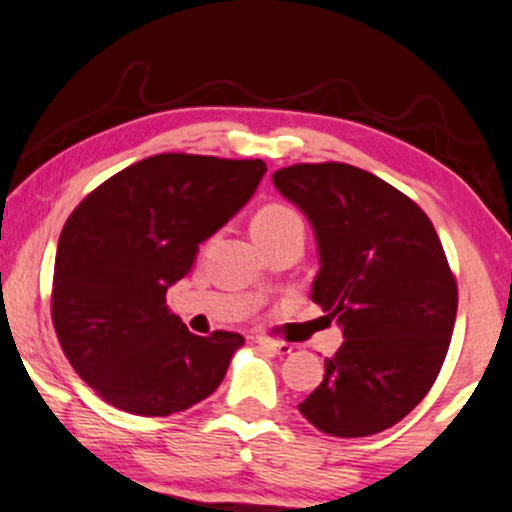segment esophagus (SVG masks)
<instances>
[{
  "instance_id": "obj_1",
  "label": "esophagus",
  "mask_w": 512,
  "mask_h": 512,
  "mask_svg": "<svg viewBox=\"0 0 512 512\" xmlns=\"http://www.w3.org/2000/svg\"><path fill=\"white\" fill-rule=\"evenodd\" d=\"M264 352H271V354H290L293 352V345H288V342H278V340H269V338H262L257 342Z\"/></svg>"
}]
</instances>
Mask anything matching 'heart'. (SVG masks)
I'll return each instance as SVG.
<instances>
[{"label": "heart", "instance_id": "obj_1", "mask_svg": "<svg viewBox=\"0 0 512 512\" xmlns=\"http://www.w3.org/2000/svg\"><path fill=\"white\" fill-rule=\"evenodd\" d=\"M290 229H302V219L293 208H288V205H264V208L252 217V236H255L257 241H260V238L278 236Z\"/></svg>", "mask_w": 512, "mask_h": 512}]
</instances>
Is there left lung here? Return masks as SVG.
<instances>
[{
    "mask_svg": "<svg viewBox=\"0 0 512 512\" xmlns=\"http://www.w3.org/2000/svg\"><path fill=\"white\" fill-rule=\"evenodd\" d=\"M274 186L312 224V300L345 338L297 409L333 437L392 428L430 392L454 333L458 288L435 226L409 196L345 163L283 167Z\"/></svg>",
    "mask_w": 512,
    "mask_h": 512,
    "instance_id": "1",
    "label": "left lung"
}]
</instances>
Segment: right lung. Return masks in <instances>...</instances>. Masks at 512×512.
Wrapping results in <instances>:
<instances>
[{
  "mask_svg": "<svg viewBox=\"0 0 512 512\" xmlns=\"http://www.w3.org/2000/svg\"><path fill=\"white\" fill-rule=\"evenodd\" d=\"M264 172L262 160L151 155L103 181L68 217L51 321L70 366L115 409L170 416L224 380L243 335H193L165 295Z\"/></svg>",
  "mask_w": 512,
  "mask_h": 512,
  "instance_id": "obj_1",
  "label": "right lung"
}]
</instances>
